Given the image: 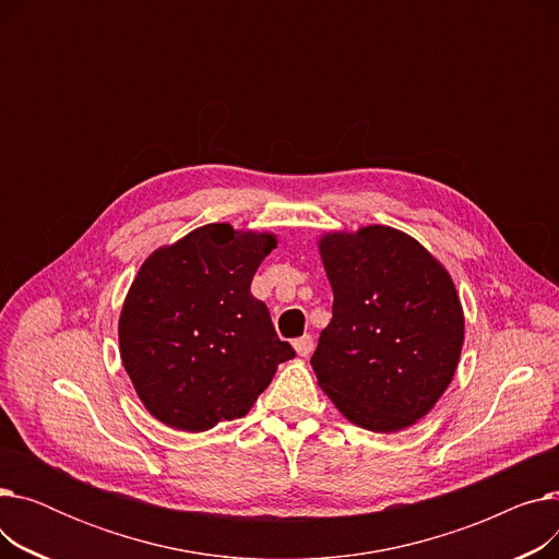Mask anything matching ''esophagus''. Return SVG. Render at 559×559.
Returning <instances> with one entry per match:
<instances>
[{
  "label": "esophagus",
  "instance_id": "obj_1",
  "mask_svg": "<svg viewBox=\"0 0 559 559\" xmlns=\"http://www.w3.org/2000/svg\"><path fill=\"white\" fill-rule=\"evenodd\" d=\"M312 348H314V342H312L310 335H304V337L295 340V350L301 358H308L312 354Z\"/></svg>",
  "mask_w": 559,
  "mask_h": 559
}]
</instances>
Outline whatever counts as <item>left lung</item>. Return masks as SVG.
Instances as JSON below:
<instances>
[{"instance_id":"1","label":"left lung","mask_w":559,"mask_h":559,"mask_svg":"<svg viewBox=\"0 0 559 559\" xmlns=\"http://www.w3.org/2000/svg\"><path fill=\"white\" fill-rule=\"evenodd\" d=\"M317 245L333 287V319L310 360L319 388L360 428L417 424L451 385L462 354L453 278L392 226L326 233Z\"/></svg>"}]
</instances>
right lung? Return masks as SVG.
I'll use <instances>...</instances> for the list:
<instances>
[{
    "label": "right lung",
    "mask_w": 559,
    "mask_h": 559,
    "mask_svg": "<svg viewBox=\"0 0 559 559\" xmlns=\"http://www.w3.org/2000/svg\"><path fill=\"white\" fill-rule=\"evenodd\" d=\"M274 233L205 224L142 262L120 314V356L160 424L203 432L245 417L295 348L251 295Z\"/></svg>",
    "instance_id": "right-lung-1"
}]
</instances>
